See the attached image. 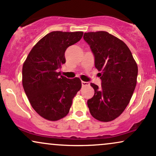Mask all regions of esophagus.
<instances>
[{
  "label": "esophagus",
  "mask_w": 156,
  "mask_h": 156,
  "mask_svg": "<svg viewBox=\"0 0 156 156\" xmlns=\"http://www.w3.org/2000/svg\"><path fill=\"white\" fill-rule=\"evenodd\" d=\"M82 87H84V86H88V85H90V83L87 82L82 81Z\"/></svg>",
  "instance_id": "1"
}]
</instances>
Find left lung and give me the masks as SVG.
Instances as JSON below:
<instances>
[{
  "label": "left lung",
  "instance_id": "obj_1",
  "mask_svg": "<svg viewBox=\"0 0 156 156\" xmlns=\"http://www.w3.org/2000/svg\"><path fill=\"white\" fill-rule=\"evenodd\" d=\"M101 71V87L91 83L95 93L87 100L90 114L96 120L109 122L122 114L129 104L136 85L138 67L123 41L106 31L85 33Z\"/></svg>",
  "mask_w": 156,
  "mask_h": 156
}]
</instances>
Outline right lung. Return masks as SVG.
Returning a JSON list of instances; mask_svg holds the SVG:
<instances>
[{"label": "right lung", "mask_w": 156, "mask_h": 156, "mask_svg": "<svg viewBox=\"0 0 156 156\" xmlns=\"http://www.w3.org/2000/svg\"><path fill=\"white\" fill-rule=\"evenodd\" d=\"M83 32L52 31L33 47L23 66V86L34 110L42 118L55 121L66 116L81 80L61 76L65 52L81 39Z\"/></svg>", "instance_id": "add662e5"}]
</instances>
